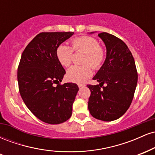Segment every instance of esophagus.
I'll return each mask as SVG.
<instances>
[{"label": "esophagus", "mask_w": 155, "mask_h": 155, "mask_svg": "<svg viewBox=\"0 0 155 155\" xmlns=\"http://www.w3.org/2000/svg\"><path fill=\"white\" fill-rule=\"evenodd\" d=\"M78 86H79V87H83L85 85L84 84H78Z\"/></svg>", "instance_id": "1"}]
</instances>
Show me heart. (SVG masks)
I'll return each mask as SVG.
<instances>
[{
  "mask_svg": "<svg viewBox=\"0 0 155 155\" xmlns=\"http://www.w3.org/2000/svg\"><path fill=\"white\" fill-rule=\"evenodd\" d=\"M71 44L72 48L66 44H61L57 47V59L63 66L68 67L72 63L73 50L85 52L82 60L84 65H74L68 70L66 74L68 81L83 83L92 76V68L98 69L101 67L105 60L106 52L104 48L99 45L98 41L91 36L84 35L75 38Z\"/></svg>",
  "mask_w": 155,
  "mask_h": 155,
  "instance_id": "heart-1",
  "label": "heart"
}]
</instances>
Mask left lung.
I'll use <instances>...</instances> for the list:
<instances>
[{
    "instance_id": "8db88e82",
    "label": "left lung",
    "mask_w": 155,
    "mask_h": 155,
    "mask_svg": "<svg viewBox=\"0 0 155 155\" xmlns=\"http://www.w3.org/2000/svg\"><path fill=\"white\" fill-rule=\"evenodd\" d=\"M98 36L106 45V58L93 77L100 84L87 85L91 92L88 109L97 120L110 122L120 118L129 108L138 74L132 53L124 41L105 32Z\"/></svg>"
}]
</instances>
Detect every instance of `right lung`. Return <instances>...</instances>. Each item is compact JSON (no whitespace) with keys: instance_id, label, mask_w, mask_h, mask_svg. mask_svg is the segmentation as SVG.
<instances>
[{"instance_id":"obj_1","label":"right lung","mask_w":155,"mask_h":155,"mask_svg":"<svg viewBox=\"0 0 155 155\" xmlns=\"http://www.w3.org/2000/svg\"><path fill=\"white\" fill-rule=\"evenodd\" d=\"M74 32L41 33L23 51L17 71L19 90L28 109L46 123H63L72 114L77 84L62 81L65 71L56 49Z\"/></svg>"}]
</instances>
